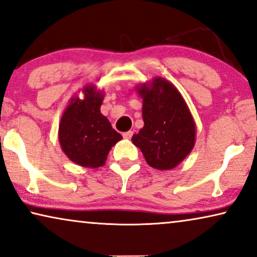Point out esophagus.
<instances>
[{"label":"esophagus","instance_id":"1","mask_svg":"<svg viewBox=\"0 0 257 257\" xmlns=\"http://www.w3.org/2000/svg\"><path fill=\"white\" fill-rule=\"evenodd\" d=\"M133 134H134V133L132 132V130H129V132H125V133L122 134V135H123V137H124L125 140H130V139H132Z\"/></svg>","mask_w":257,"mask_h":257}]
</instances>
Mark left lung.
<instances>
[{"label": "left lung", "instance_id": "obj_1", "mask_svg": "<svg viewBox=\"0 0 257 257\" xmlns=\"http://www.w3.org/2000/svg\"><path fill=\"white\" fill-rule=\"evenodd\" d=\"M137 92L143 99L144 125L133 135V143L154 169L176 168L196 143V124L185 100L163 78H155L149 85L142 84Z\"/></svg>", "mask_w": 257, "mask_h": 257}]
</instances>
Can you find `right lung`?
<instances>
[{
    "label": "right lung",
    "instance_id": "add662e5",
    "mask_svg": "<svg viewBox=\"0 0 257 257\" xmlns=\"http://www.w3.org/2000/svg\"><path fill=\"white\" fill-rule=\"evenodd\" d=\"M84 99L72 97L59 123L60 147L75 164L84 168L104 165L108 154L122 136L115 132L110 122L100 111L103 92L95 86L82 89Z\"/></svg>",
    "mask_w": 257,
    "mask_h": 257
}]
</instances>
